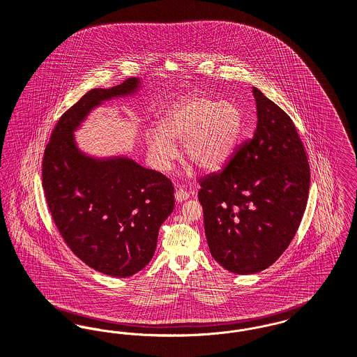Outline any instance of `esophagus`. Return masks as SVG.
Masks as SVG:
<instances>
[{
  "label": "esophagus",
  "instance_id": "34e87169",
  "mask_svg": "<svg viewBox=\"0 0 357 357\" xmlns=\"http://www.w3.org/2000/svg\"><path fill=\"white\" fill-rule=\"evenodd\" d=\"M190 194L183 189H178L175 191V199L176 202H183L186 199H189Z\"/></svg>",
  "mask_w": 357,
  "mask_h": 357
}]
</instances>
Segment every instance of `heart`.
<instances>
[{"instance_id":"obj_1","label":"heart","mask_w":357,"mask_h":357,"mask_svg":"<svg viewBox=\"0 0 357 357\" xmlns=\"http://www.w3.org/2000/svg\"><path fill=\"white\" fill-rule=\"evenodd\" d=\"M243 128V112L234 102L190 96L158 120V133H147L148 158L158 171H168L178 156L175 144L182 143L186 160L204 171H214L231 160Z\"/></svg>"}]
</instances>
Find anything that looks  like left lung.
<instances>
[{"instance_id":"1","label":"left lung","mask_w":357,"mask_h":357,"mask_svg":"<svg viewBox=\"0 0 357 357\" xmlns=\"http://www.w3.org/2000/svg\"><path fill=\"white\" fill-rule=\"evenodd\" d=\"M257 124L227 166L199 181L210 253L225 270H266L286 251L306 209L310 167L293 120L253 87Z\"/></svg>"}]
</instances>
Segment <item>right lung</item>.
I'll return each instance as SVG.
<instances>
[{
    "label": "right lung",
    "mask_w": 357,
    "mask_h": 357,
    "mask_svg": "<svg viewBox=\"0 0 357 357\" xmlns=\"http://www.w3.org/2000/svg\"><path fill=\"white\" fill-rule=\"evenodd\" d=\"M146 90L142 78L90 90L61 117L43 159L45 199L66 244L89 267L116 278L139 273L152 259L174 210V188L128 155L84 152L75 132L94 109Z\"/></svg>",
    "instance_id": "right-lung-1"
}]
</instances>
